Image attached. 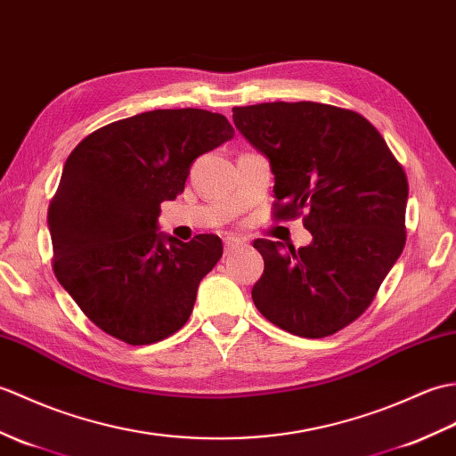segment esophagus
<instances>
[{"label": "esophagus", "mask_w": 456, "mask_h": 456, "mask_svg": "<svg viewBox=\"0 0 456 456\" xmlns=\"http://www.w3.org/2000/svg\"><path fill=\"white\" fill-rule=\"evenodd\" d=\"M241 244H244V241H241V240L228 236V238H224V251H226V254H230V251H234V249L240 248Z\"/></svg>", "instance_id": "1"}]
</instances>
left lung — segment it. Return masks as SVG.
I'll list each match as a JSON object with an SVG mask.
<instances>
[{
  "label": "left lung",
  "instance_id": "1",
  "mask_svg": "<svg viewBox=\"0 0 456 456\" xmlns=\"http://www.w3.org/2000/svg\"><path fill=\"white\" fill-rule=\"evenodd\" d=\"M234 125L275 175L273 218L302 216L306 248L257 238L251 289L271 323L300 338L349 326L406 246L408 177L380 133L351 109L314 101L234 107Z\"/></svg>",
  "mask_w": 456,
  "mask_h": 456
}]
</instances>
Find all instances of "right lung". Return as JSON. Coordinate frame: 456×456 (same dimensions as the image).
<instances>
[{
    "label": "right lung",
    "mask_w": 456,
    "mask_h": 456,
    "mask_svg": "<svg viewBox=\"0 0 456 456\" xmlns=\"http://www.w3.org/2000/svg\"><path fill=\"white\" fill-rule=\"evenodd\" d=\"M232 136L224 115L158 109L97 128L68 156L48 207L53 269L99 330L150 346L185 326L222 241L161 236L159 205L183 193L200 154Z\"/></svg>",
    "instance_id": "right-lung-1"
}]
</instances>
